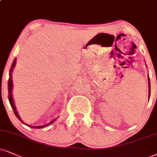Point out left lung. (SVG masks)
<instances>
[{
	"instance_id": "left-lung-1",
	"label": "left lung",
	"mask_w": 157,
	"mask_h": 157,
	"mask_svg": "<svg viewBox=\"0 0 157 157\" xmlns=\"http://www.w3.org/2000/svg\"><path fill=\"white\" fill-rule=\"evenodd\" d=\"M151 94V83H150V79L148 77V97H150Z\"/></svg>"
}]
</instances>
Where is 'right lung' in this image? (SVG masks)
<instances>
[{
  "instance_id": "right-lung-1",
  "label": "right lung",
  "mask_w": 157,
  "mask_h": 157,
  "mask_svg": "<svg viewBox=\"0 0 157 157\" xmlns=\"http://www.w3.org/2000/svg\"><path fill=\"white\" fill-rule=\"evenodd\" d=\"M16 60H17V58H15V59L14 60V61H13L12 63V67H11L10 69V71H9V82H8V89H9V103H10L11 106H12V108L13 109V111H14L15 116H16L17 117V118L19 120L21 121L22 124H24V122L22 121L21 118H20V116H19L17 111V109L16 107H15V105H14V100H13V97H12V88H13V82H12V72L13 71V69H14V66L16 65ZM56 119L57 118H55V119H53L52 121L49 122L48 124H45V125H39V126H29L28 125V124H25V125H27L28 126H30V127L31 128H34V129H41V128H44L45 127V126L50 125V124H52V123L55 122L56 121Z\"/></svg>"
}]
</instances>
